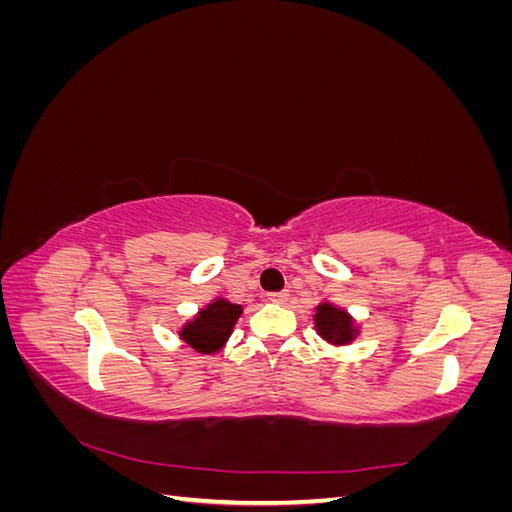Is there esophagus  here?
<instances>
[{
	"label": "esophagus",
	"instance_id": "esophagus-1",
	"mask_svg": "<svg viewBox=\"0 0 512 512\" xmlns=\"http://www.w3.org/2000/svg\"><path fill=\"white\" fill-rule=\"evenodd\" d=\"M269 301H273V303H286L288 301V290L269 292Z\"/></svg>",
	"mask_w": 512,
	"mask_h": 512
}]
</instances>
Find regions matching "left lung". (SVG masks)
I'll return each instance as SVG.
<instances>
[{
	"instance_id": "obj_1",
	"label": "left lung",
	"mask_w": 512,
	"mask_h": 512,
	"mask_svg": "<svg viewBox=\"0 0 512 512\" xmlns=\"http://www.w3.org/2000/svg\"><path fill=\"white\" fill-rule=\"evenodd\" d=\"M314 320L318 333L333 344H348L354 339V324L344 309H337L331 303H322L316 309Z\"/></svg>"
}]
</instances>
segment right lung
Instances as JSON below:
<instances>
[{"mask_svg": "<svg viewBox=\"0 0 512 512\" xmlns=\"http://www.w3.org/2000/svg\"><path fill=\"white\" fill-rule=\"evenodd\" d=\"M239 316L241 305L218 299L207 305L203 312H198V316L192 322L185 324L181 331V339L203 354L218 352L230 337L232 327H235Z\"/></svg>", "mask_w": 512, "mask_h": 512, "instance_id": "1", "label": "right lung"}]
</instances>
